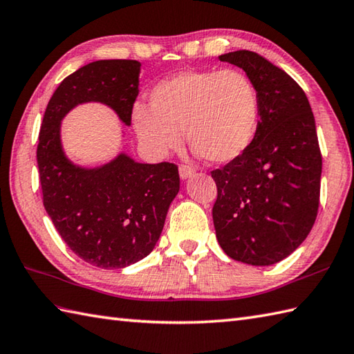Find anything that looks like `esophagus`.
<instances>
[{
    "mask_svg": "<svg viewBox=\"0 0 354 354\" xmlns=\"http://www.w3.org/2000/svg\"><path fill=\"white\" fill-rule=\"evenodd\" d=\"M178 174H180V177H182L183 180H186V178H189V177H192L195 174V169L192 167H189V165H180V167H178Z\"/></svg>",
    "mask_w": 354,
    "mask_h": 354,
    "instance_id": "34e87169",
    "label": "esophagus"
}]
</instances>
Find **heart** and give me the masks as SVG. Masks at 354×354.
<instances>
[{
	"label": "heart",
	"mask_w": 354,
	"mask_h": 354,
	"mask_svg": "<svg viewBox=\"0 0 354 354\" xmlns=\"http://www.w3.org/2000/svg\"><path fill=\"white\" fill-rule=\"evenodd\" d=\"M150 107L136 106L133 124L156 156L187 142L212 163H229L245 153L257 135L261 100L251 78L236 69H191L157 83Z\"/></svg>",
	"instance_id": "obj_1"
}]
</instances>
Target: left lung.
Returning a JSON list of instances; mask_svg holds the SVG:
<instances>
[{
    "mask_svg": "<svg viewBox=\"0 0 354 354\" xmlns=\"http://www.w3.org/2000/svg\"><path fill=\"white\" fill-rule=\"evenodd\" d=\"M219 60L254 83L261 121L248 150L210 172L216 239L234 261L272 265L301 245L317 219L323 157L315 118L294 78L259 54L239 50Z\"/></svg>",
    "mask_w": 354,
    "mask_h": 354,
    "instance_id": "obj_1",
    "label": "left lung"
}]
</instances>
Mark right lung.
I'll use <instances>...</instances> for the list:
<instances>
[{"label": "right lung", "instance_id": "obj_1", "mask_svg": "<svg viewBox=\"0 0 354 354\" xmlns=\"http://www.w3.org/2000/svg\"><path fill=\"white\" fill-rule=\"evenodd\" d=\"M138 60H97L68 75L53 93L39 131L44 206L66 245L84 262L124 268L153 251L180 189L177 165L138 163L121 153L100 168L71 162L60 122L77 104L97 101L130 125L139 93Z\"/></svg>", "mask_w": 354, "mask_h": 354}]
</instances>
